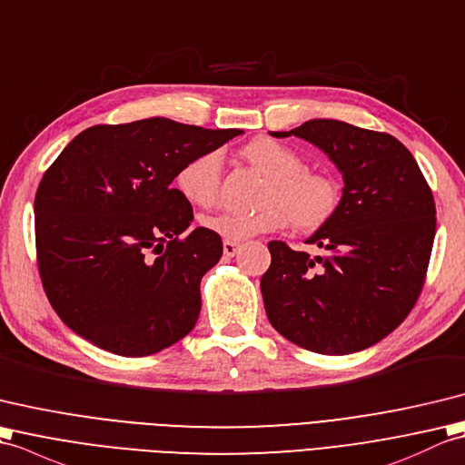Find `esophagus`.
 I'll use <instances>...</instances> for the list:
<instances>
[{
    "label": "esophagus",
    "instance_id": "obj_1",
    "mask_svg": "<svg viewBox=\"0 0 465 465\" xmlns=\"http://www.w3.org/2000/svg\"><path fill=\"white\" fill-rule=\"evenodd\" d=\"M239 251H241V242H236V241H224L223 242L224 256H234Z\"/></svg>",
    "mask_w": 465,
    "mask_h": 465
}]
</instances>
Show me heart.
I'll return each instance as SVG.
<instances>
[{
	"label": "heart",
	"instance_id": "heart-1",
	"mask_svg": "<svg viewBox=\"0 0 465 465\" xmlns=\"http://www.w3.org/2000/svg\"><path fill=\"white\" fill-rule=\"evenodd\" d=\"M241 157L266 177L259 194L262 206L254 213L204 216L206 229L226 241H244L281 231L288 223L294 231L312 232L332 221L342 201V187L332 173L308 169L301 153L268 137L246 143ZM221 154L206 151L184 163L174 181L191 204L213 209L221 194Z\"/></svg>",
	"mask_w": 465,
	"mask_h": 465
}]
</instances>
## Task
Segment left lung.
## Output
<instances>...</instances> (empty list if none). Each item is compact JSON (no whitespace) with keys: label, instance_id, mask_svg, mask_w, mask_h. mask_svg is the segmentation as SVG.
Masks as SVG:
<instances>
[{"label":"left lung","instance_id":"left-lung-1","mask_svg":"<svg viewBox=\"0 0 465 465\" xmlns=\"http://www.w3.org/2000/svg\"><path fill=\"white\" fill-rule=\"evenodd\" d=\"M274 137L296 135L342 171L332 221L308 244L322 254L268 242L261 291L276 332L311 352H358L396 330L418 302L436 234V203L416 159L388 133L314 119Z\"/></svg>","mask_w":465,"mask_h":465}]
</instances>
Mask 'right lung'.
<instances>
[{
  "label": "right lung",
  "instance_id": "1",
  "mask_svg": "<svg viewBox=\"0 0 465 465\" xmlns=\"http://www.w3.org/2000/svg\"><path fill=\"white\" fill-rule=\"evenodd\" d=\"M241 133L164 117L93 125L51 163L34 204L37 268L75 334L141 358L191 332L223 241L203 226L187 232L193 206L173 181Z\"/></svg>",
  "mask_w": 465,
  "mask_h": 465
}]
</instances>
